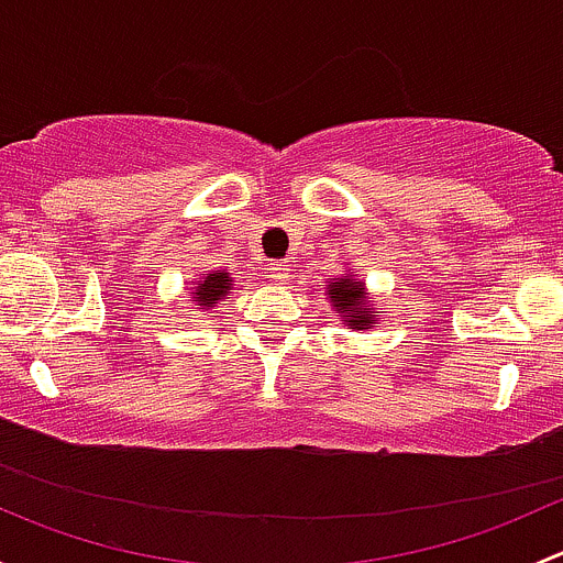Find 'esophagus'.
I'll list each match as a JSON object with an SVG mask.
<instances>
[{
	"mask_svg": "<svg viewBox=\"0 0 563 563\" xmlns=\"http://www.w3.org/2000/svg\"><path fill=\"white\" fill-rule=\"evenodd\" d=\"M266 269H269V277L275 283H286L288 277H291V272H288L286 261H269V264H266Z\"/></svg>",
	"mask_w": 563,
	"mask_h": 563,
	"instance_id": "esophagus-1",
	"label": "esophagus"
}]
</instances>
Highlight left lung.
<instances>
[{"label":"left lung","mask_w":563,"mask_h":563,"mask_svg":"<svg viewBox=\"0 0 563 563\" xmlns=\"http://www.w3.org/2000/svg\"><path fill=\"white\" fill-rule=\"evenodd\" d=\"M329 302L345 318L349 329H371L376 323V310L371 308V299L365 297V288L362 283H356L354 277H334L329 280Z\"/></svg>","instance_id":"1"}]
</instances>
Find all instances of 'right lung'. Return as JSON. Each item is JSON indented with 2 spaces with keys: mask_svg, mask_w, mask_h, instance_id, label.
<instances>
[{
  "mask_svg": "<svg viewBox=\"0 0 563 563\" xmlns=\"http://www.w3.org/2000/svg\"><path fill=\"white\" fill-rule=\"evenodd\" d=\"M231 288H234V280L229 277V272H223V269L209 272L207 277L196 280V288L190 291V299L201 310H209V308H214L220 299L229 297Z\"/></svg>",
  "mask_w": 563,
  "mask_h": 563,
  "instance_id": "obj_1",
  "label": "right lung"
}]
</instances>
